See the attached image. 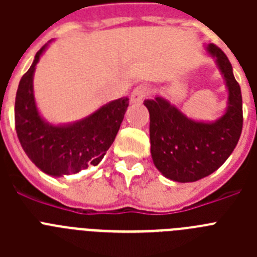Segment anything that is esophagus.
Segmentation results:
<instances>
[{
	"instance_id": "esophagus-1",
	"label": "esophagus",
	"mask_w": 257,
	"mask_h": 257,
	"mask_svg": "<svg viewBox=\"0 0 257 257\" xmlns=\"http://www.w3.org/2000/svg\"><path fill=\"white\" fill-rule=\"evenodd\" d=\"M148 94V87L147 86H138V87L134 88V91L131 92L130 96V101L131 104H140L143 100H144V97L147 96Z\"/></svg>"
}]
</instances>
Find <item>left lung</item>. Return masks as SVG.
<instances>
[{"label": "left lung", "mask_w": 257, "mask_h": 257, "mask_svg": "<svg viewBox=\"0 0 257 257\" xmlns=\"http://www.w3.org/2000/svg\"><path fill=\"white\" fill-rule=\"evenodd\" d=\"M206 52L215 60L228 91L226 108L217 119L188 117L160 95L144 101L151 117L152 160L165 178L178 183H192L216 171L234 151L243 126L242 94L230 61L212 44Z\"/></svg>", "instance_id": "obj_1"}]
</instances>
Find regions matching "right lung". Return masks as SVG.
I'll list each match as a JSON object with an SVG mask.
<instances>
[{
  "label": "right lung",
  "mask_w": 257,
  "mask_h": 257,
  "mask_svg": "<svg viewBox=\"0 0 257 257\" xmlns=\"http://www.w3.org/2000/svg\"><path fill=\"white\" fill-rule=\"evenodd\" d=\"M49 44L36 54L31 68L20 79L15 99V130L29 160L45 174L61 178L99 165L114 142L128 106V97L109 101L78 121H47L36 103L33 77Z\"/></svg>",
  "instance_id": "1"
}]
</instances>
